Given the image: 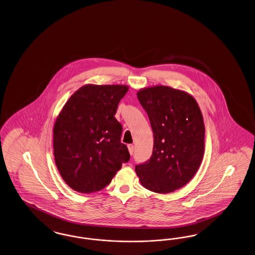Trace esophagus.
<instances>
[{
    "instance_id": "1",
    "label": "esophagus",
    "mask_w": 255,
    "mask_h": 255,
    "mask_svg": "<svg viewBox=\"0 0 255 255\" xmlns=\"http://www.w3.org/2000/svg\"><path fill=\"white\" fill-rule=\"evenodd\" d=\"M128 150H129L130 155H133V150H134V146H133V144H129V145H128Z\"/></svg>"
}]
</instances>
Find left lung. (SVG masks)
I'll list each match as a JSON object with an SVG mask.
<instances>
[{"instance_id":"1","label":"left lung","mask_w":255,"mask_h":255,"mask_svg":"<svg viewBox=\"0 0 255 255\" xmlns=\"http://www.w3.org/2000/svg\"><path fill=\"white\" fill-rule=\"evenodd\" d=\"M154 133L152 157L135 166L146 189L171 193L190 182L205 152V124L201 109L190 94L156 85L136 93Z\"/></svg>"}]
</instances>
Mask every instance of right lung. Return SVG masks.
<instances>
[{
    "instance_id": "obj_1",
    "label": "right lung",
    "mask_w": 255,
    "mask_h": 255,
    "mask_svg": "<svg viewBox=\"0 0 255 255\" xmlns=\"http://www.w3.org/2000/svg\"><path fill=\"white\" fill-rule=\"evenodd\" d=\"M126 85L87 84L79 88L56 118L53 155L62 179L74 191L92 193L109 184L130 159L115 118Z\"/></svg>"
}]
</instances>
